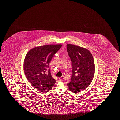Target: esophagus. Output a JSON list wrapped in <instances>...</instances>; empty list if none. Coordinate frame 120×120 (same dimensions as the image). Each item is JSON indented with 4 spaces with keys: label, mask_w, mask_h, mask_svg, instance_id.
<instances>
[{
    "label": "esophagus",
    "mask_w": 120,
    "mask_h": 120,
    "mask_svg": "<svg viewBox=\"0 0 120 120\" xmlns=\"http://www.w3.org/2000/svg\"><path fill=\"white\" fill-rule=\"evenodd\" d=\"M64 78L63 76H62V77H59V79L60 80V81H61V80H62Z\"/></svg>",
    "instance_id": "esophagus-1"
}]
</instances>
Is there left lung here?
I'll return each instance as SVG.
<instances>
[{
    "instance_id": "left-lung-1",
    "label": "left lung",
    "mask_w": 120,
    "mask_h": 120,
    "mask_svg": "<svg viewBox=\"0 0 120 120\" xmlns=\"http://www.w3.org/2000/svg\"><path fill=\"white\" fill-rule=\"evenodd\" d=\"M68 55L72 65V75L68 88L72 93L84 90L90 85L95 74V63L93 55L85 48L68 44Z\"/></svg>"
}]
</instances>
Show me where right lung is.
I'll use <instances>...</instances> for the list:
<instances>
[{"label":"right lung","instance_id":"add662e5","mask_svg":"<svg viewBox=\"0 0 120 120\" xmlns=\"http://www.w3.org/2000/svg\"><path fill=\"white\" fill-rule=\"evenodd\" d=\"M61 45H48L30 50L25 56L23 68L25 76L32 85L42 93L50 90L56 83L52 77L49 63Z\"/></svg>","mask_w":120,"mask_h":120}]
</instances>
